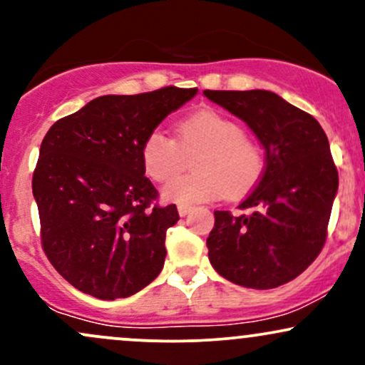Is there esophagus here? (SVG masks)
Wrapping results in <instances>:
<instances>
[{
	"label": "esophagus",
	"instance_id": "obj_1",
	"mask_svg": "<svg viewBox=\"0 0 365 365\" xmlns=\"http://www.w3.org/2000/svg\"><path fill=\"white\" fill-rule=\"evenodd\" d=\"M192 209H194V207L187 206V204H180V206H178V215H180V216H187L188 212L192 211Z\"/></svg>",
	"mask_w": 365,
	"mask_h": 365
}]
</instances>
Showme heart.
Returning <instances> with one entry per match:
<instances>
[{"label": "heart", "mask_w": 365, "mask_h": 365, "mask_svg": "<svg viewBox=\"0 0 365 365\" xmlns=\"http://www.w3.org/2000/svg\"><path fill=\"white\" fill-rule=\"evenodd\" d=\"M197 150L196 171L170 180L163 199L177 204L212 200L221 194L235 197L255 185L264 168L259 145L244 135V128L212 110L197 111L177 125V140L156 128L142 144V165L154 182H166L182 164V153Z\"/></svg>", "instance_id": "b5f03b06"}]
</instances>
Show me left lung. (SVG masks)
Instances as JSON below:
<instances>
[{
	"mask_svg": "<svg viewBox=\"0 0 365 365\" xmlns=\"http://www.w3.org/2000/svg\"><path fill=\"white\" fill-rule=\"evenodd\" d=\"M244 120L266 150L257 187L240 215L215 211L209 261L228 282L267 290L304 273L319 255L338 171L319 121L269 91H204Z\"/></svg>",
	"mask_w": 365,
	"mask_h": 365,
	"instance_id": "1",
	"label": "left lung"
}]
</instances>
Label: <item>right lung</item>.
Wrapping results in <instances>:
<instances>
[{
	"mask_svg": "<svg viewBox=\"0 0 365 365\" xmlns=\"http://www.w3.org/2000/svg\"><path fill=\"white\" fill-rule=\"evenodd\" d=\"M197 89L101 96L48 130L32 177L41 242L77 290L125 299L156 279L177 206H159L142 165L145 137Z\"/></svg>",
	"mask_w": 365,
	"mask_h": 365,
	"instance_id": "1",
	"label": "right lung"
}]
</instances>
